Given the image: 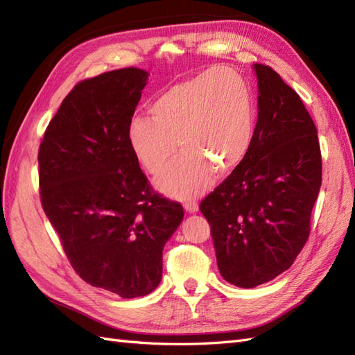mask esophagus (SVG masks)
Returning a JSON list of instances; mask_svg holds the SVG:
<instances>
[{
	"instance_id": "obj_1",
	"label": "esophagus",
	"mask_w": 355,
	"mask_h": 355,
	"mask_svg": "<svg viewBox=\"0 0 355 355\" xmlns=\"http://www.w3.org/2000/svg\"><path fill=\"white\" fill-rule=\"evenodd\" d=\"M183 206H184V209H186V212H189V214L198 212V202L195 201V200H186V201L183 202Z\"/></svg>"
}]
</instances>
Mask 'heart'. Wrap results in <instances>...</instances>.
<instances>
[{
  "instance_id": "b5f03b06",
  "label": "heart",
  "mask_w": 355,
  "mask_h": 355,
  "mask_svg": "<svg viewBox=\"0 0 355 355\" xmlns=\"http://www.w3.org/2000/svg\"><path fill=\"white\" fill-rule=\"evenodd\" d=\"M150 119L132 117L126 139L150 175H160L183 149L158 187L175 198L205 192L214 171L243 163L253 141L254 103L247 80L230 67H215L166 88L149 105Z\"/></svg>"
}]
</instances>
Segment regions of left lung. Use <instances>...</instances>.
<instances>
[{
	"instance_id": "obj_1",
	"label": "left lung",
	"mask_w": 355,
	"mask_h": 355,
	"mask_svg": "<svg viewBox=\"0 0 355 355\" xmlns=\"http://www.w3.org/2000/svg\"><path fill=\"white\" fill-rule=\"evenodd\" d=\"M258 122L245 158L200 202L225 281L253 288L291 267L322 184L318 130L299 94L254 64Z\"/></svg>"
}]
</instances>
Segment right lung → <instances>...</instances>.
I'll use <instances>...</instances> for the list:
<instances>
[{
	"instance_id": "add662e5",
	"label": "right lung",
	"mask_w": 355,
	"mask_h": 355,
	"mask_svg": "<svg viewBox=\"0 0 355 355\" xmlns=\"http://www.w3.org/2000/svg\"><path fill=\"white\" fill-rule=\"evenodd\" d=\"M146 79L126 67L80 80L37 153L41 205L71 267L125 299L160 284L163 247L184 215L153 189L126 139Z\"/></svg>"
}]
</instances>
